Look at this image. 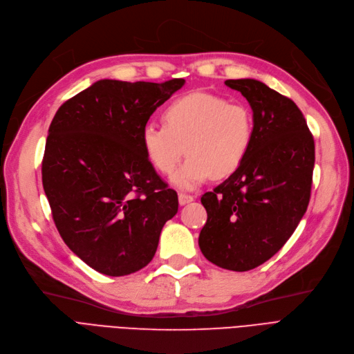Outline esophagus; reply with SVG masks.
Listing matches in <instances>:
<instances>
[{"instance_id":"obj_1","label":"esophagus","mask_w":354,"mask_h":354,"mask_svg":"<svg viewBox=\"0 0 354 354\" xmlns=\"http://www.w3.org/2000/svg\"><path fill=\"white\" fill-rule=\"evenodd\" d=\"M193 199H194V197L190 196V194H185V193H180V194H178V203H180L181 206H185V205L193 202Z\"/></svg>"}]
</instances>
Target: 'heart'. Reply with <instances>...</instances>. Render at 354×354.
<instances>
[{
  "label": "heart",
  "mask_w": 354,
  "mask_h": 354,
  "mask_svg": "<svg viewBox=\"0 0 354 354\" xmlns=\"http://www.w3.org/2000/svg\"><path fill=\"white\" fill-rule=\"evenodd\" d=\"M164 124L148 123L140 140L158 173L171 176L185 152L189 155L173 181L192 190L210 176L225 178L243 165L254 139V118L241 103L190 93L176 98L162 113Z\"/></svg>",
  "instance_id": "heart-1"
}]
</instances>
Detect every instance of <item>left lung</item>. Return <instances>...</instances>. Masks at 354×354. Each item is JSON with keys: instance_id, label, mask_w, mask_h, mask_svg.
<instances>
[{"instance_id": "left-lung-1", "label": "left lung", "mask_w": 354, "mask_h": 354, "mask_svg": "<svg viewBox=\"0 0 354 354\" xmlns=\"http://www.w3.org/2000/svg\"><path fill=\"white\" fill-rule=\"evenodd\" d=\"M225 84L250 103L254 139L243 165L202 196L207 221L199 247L210 263L247 272L272 259L305 215L315 144L290 98L251 78Z\"/></svg>"}]
</instances>
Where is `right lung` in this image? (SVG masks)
Segmentation results:
<instances>
[{"label": "right lung", "instance_id": "obj_1", "mask_svg": "<svg viewBox=\"0 0 354 354\" xmlns=\"http://www.w3.org/2000/svg\"><path fill=\"white\" fill-rule=\"evenodd\" d=\"M185 80H100L49 126L41 183L64 243L98 273L126 276L155 256L178 197L147 158L142 129Z\"/></svg>", "mask_w": 354, "mask_h": 354}]
</instances>
